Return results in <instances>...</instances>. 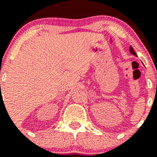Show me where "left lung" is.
Returning <instances> with one entry per match:
<instances>
[{"label": "left lung", "instance_id": "8db88e82", "mask_svg": "<svg viewBox=\"0 0 157 157\" xmlns=\"http://www.w3.org/2000/svg\"><path fill=\"white\" fill-rule=\"evenodd\" d=\"M130 53H131L132 54H133V55H135V56H136V53H135V51H133V48H132L131 46L130 47Z\"/></svg>", "mask_w": 157, "mask_h": 157}]
</instances>
